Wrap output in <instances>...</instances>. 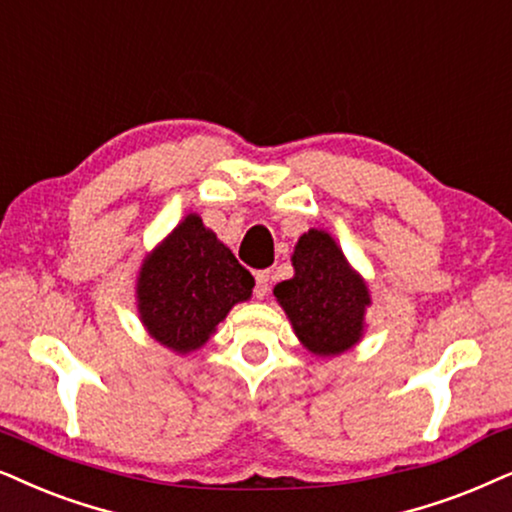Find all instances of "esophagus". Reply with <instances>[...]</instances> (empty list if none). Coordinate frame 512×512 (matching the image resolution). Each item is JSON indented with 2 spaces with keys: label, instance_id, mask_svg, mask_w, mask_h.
<instances>
[{
  "label": "esophagus",
  "instance_id": "obj_1",
  "mask_svg": "<svg viewBox=\"0 0 512 512\" xmlns=\"http://www.w3.org/2000/svg\"><path fill=\"white\" fill-rule=\"evenodd\" d=\"M268 291H270V270H258L254 294H256V298H263V296H268Z\"/></svg>",
  "mask_w": 512,
  "mask_h": 512
}]
</instances>
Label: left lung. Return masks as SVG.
Returning <instances> with one entry per match:
<instances>
[{
    "mask_svg": "<svg viewBox=\"0 0 512 512\" xmlns=\"http://www.w3.org/2000/svg\"><path fill=\"white\" fill-rule=\"evenodd\" d=\"M291 280L275 287L296 336L315 355H338L360 341L369 294L327 232L310 230L296 244Z\"/></svg>",
    "mask_w": 512,
    "mask_h": 512,
    "instance_id": "left-lung-1",
    "label": "left lung"
}]
</instances>
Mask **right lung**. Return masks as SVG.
<instances>
[{"mask_svg": "<svg viewBox=\"0 0 512 512\" xmlns=\"http://www.w3.org/2000/svg\"><path fill=\"white\" fill-rule=\"evenodd\" d=\"M254 277L199 216H188L143 263L138 308L162 345L188 353L207 343L235 303L247 301Z\"/></svg>", "mask_w": 512, "mask_h": 512, "instance_id": "1", "label": "right lung"}]
</instances>
